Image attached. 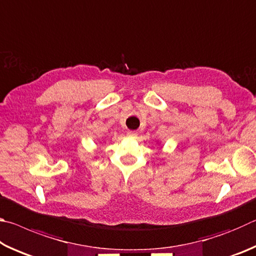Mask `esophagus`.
Wrapping results in <instances>:
<instances>
[{"label":"esophagus","instance_id":"1","mask_svg":"<svg viewBox=\"0 0 256 256\" xmlns=\"http://www.w3.org/2000/svg\"><path fill=\"white\" fill-rule=\"evenodd\" d=\"M136 136H138V133L136 131H128V136H130V138H136Z\"/></svg>","mask_w":256,"mask_h":256}]
</instances>
